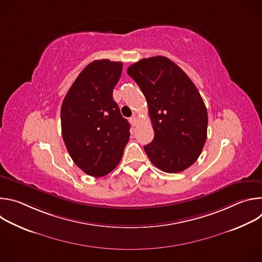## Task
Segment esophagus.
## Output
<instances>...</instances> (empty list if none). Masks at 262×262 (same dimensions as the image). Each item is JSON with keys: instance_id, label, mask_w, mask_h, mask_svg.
Here are the masks:
<instances>
[{"instance_id": "esophagus-1", "label": "esophagus", "mask_w": 262, "mask_h": 262, "mask_svg": "<svg viewBox=\"0 0 262 262\" xmlns=\"http://www.w3.org/2000/svg\"><path fill=\"white\" fill-rule=\"evenodd\" d=\"M129 122H130V124H132L133 126H136V125H137V123H138V119H137V117H135V116L130 117V118H129Z\"/></svg>"}]
</instances>
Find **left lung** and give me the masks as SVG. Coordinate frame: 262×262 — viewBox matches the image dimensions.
Masks as SVG:
<instances>
[{
	"mask_svg": "<svg viewBox=\"0 0 262 262\" xmlns=\"http://www.w3.org/2000/svg\"><path fill=\"white\" fill-rule=\"evenodd\" d=\"M146 97L155 138L144 146L151 163L167 173L192 166L207 137V111L185 72L170 59H142L127 68Z\"/></svg>",
	"mask_w": 262,
	"mask_h": 262,
	"instance_id": "left-lung-1",
	"label": "left lung"
}]
</instances>
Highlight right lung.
Instances as JSON below:
<instances>
[{
    "label": "right lung",
    "instance_id": "1",
    "mask_svg": "<svg viewBox=\"0 0 262 262\" xmlns=\"http://www.w3.org/2000/svg\"><path fill=\"white\" fill-rule=\"evenodd\" d=\"M121 72L122 62H91L62 102L61 128L67 151L74 164L94 177L117 167L129 140V123L113 98Z\"/></svg>",
    "mask_w": 262,
    "mask_h": 262
}]
</instances>
